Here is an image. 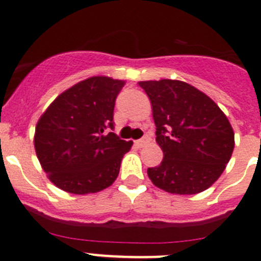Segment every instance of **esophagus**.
Wrapping results in <instances>:
<instances>
[{
	"instance_id": "obj_1",
	"label": "esophagus",
	"mask_w": 261,
	"mask_h": 261,
	"mask_svg": "<svg viewBox=\"0 0 261 261\" xmlns=\"http://www.w3.org/2000/svg\"><path fill=\"white\" fill-rule=\"evenodd\" d=\"M149 141H150V138H149V136H144V137L141 138V140H138V141H136V145H137L138 147H142L145 146L146 144H149Z\"/></svg>"
}]
</instances>
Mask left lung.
<instances>
[{
  "label": "left lung",
  "instance_id": "obj_1",
  "mask_svg": "<svg viewBox=\"0 0 261 261\" xmlns=\"http://www.w3.org/2000/svg\"><path fill=\"white\" fill-rule=\"evenodd\" d=\"M151 103L155 141L163 151L147 168L151 183L175 195H196L221 176L234 150V130L216 103L176 80L141 81Z\"/></svg>",
  "mask_w": 261,
  "mask_h": 261
}]
</instances>
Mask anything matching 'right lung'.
<instances>
[{
  "label": "right lung",
  "mask_w": 261,
  "mask_h": 261,
  "mask_svg": "<svg viewBox=\"0 0 261 261\" xmlns=\"http://www.w3.org/2000/svg\"><path fill=\"white\" fill-rule=\"evenodd\" d=\"M125 81L94 75L60 94L38 120L34 146L57 188L73 195L106 190L116 180L132 141L120 140L114 107Z\"/></svg>",
  "instance_id": "obj_1"
}]
</instances>
